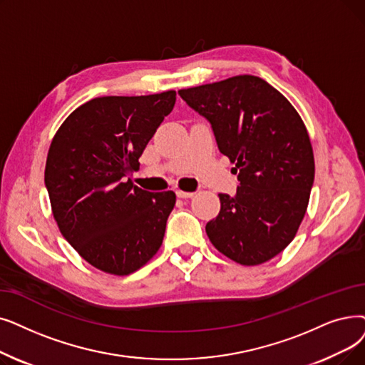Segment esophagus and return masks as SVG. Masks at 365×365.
<instances>
[{
  "mask_svg": "<svg viewBox=\"0 0 365 365\" xmlns=\"http://www.w3.org/2000/svg\"><path fill=\"white\" fill-rule=\"evenodd\" d=\"M176 195L179 198H192L194 192H186V191H176Z\"/></svg>",
  "mask_w": 365,
  "mask_h": 365,
  "instance_id": "obj_1",
  "label": "esophagus"
}]
</instances>
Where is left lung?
<instances>
[{
    "instance_id": "8db88e82",
    "label": "left lung",
    "mask_w": 365,
    "mask_h": 365,
    "mask_svg": "<svg viewBox=\"0 0 365 365\" xmlns=\"http://www.w3.org/2000/svg\"><path fill=\"white\" fill-rule=\"evenodd\" d=\"M207 119L219 152L235 164L237 194H219L207 222L212 245L242 265H258L287 247L303 220L314 180V158L303 119L257 76L179 91Z\"/></svg>"
}]
</instances>
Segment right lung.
<instances>
[{
    "mask_svg": "<svg viewBox=\"0 0 365 365\" xmlns=\"http://www.w3.org/2000/svg\"><path fill=\"white\" fill-rule=\"evenodd\" d=\"M176 92L93 98L64 120L47 153L44 183L61 234L98 270L126 276L160 250L176 194L131 182Z\"/></svg>",
    "mask_w": 365,
    "mask_h": 365,
    "instance_id": "right-lung-1",
    "label": "right lung"
}]
</instances>
